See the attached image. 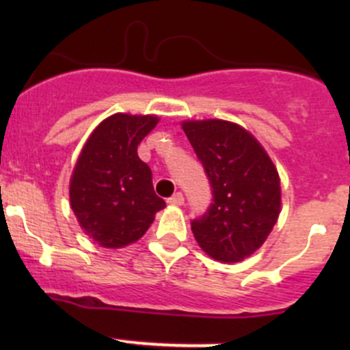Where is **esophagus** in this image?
<instances>
[{
	"mask_svg": "<svg viewBox=\"0 0 350 350\" xmlns=\"http://www.w3.org/2000/svg\"><path fill=\"white\" fill-rule=\"evenodd\" d=\"M167 203L174 204V206H181L185 203V196H183V193H174L171 198H167Z\"/></svg>",
	"mask_w": 350,
	"mask_h": 350,
	"instance_id": "esophagus-1",
	"label": "esophagus"
}]
</instances>
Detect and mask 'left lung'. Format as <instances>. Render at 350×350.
<instances>
[{
	"label": "left lung",
	"mask_w": 350,
	"mask_h": 350,
	"mask_svg": "<svg viewBox=\"0 0 350 350\" xmlns=\"http://www.w3.org/2000/svg\"><path fill=\"white\" fill-rule=\"evenodd\" d=\"M211 186L210 206L191 221L201 249L221 262H241L273 230L281 206L276 167L247 130L224 120L183 123Z\"/></svg>",
	"instance_id": "8db88e82"
}]
</instances>
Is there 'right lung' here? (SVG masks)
Instances as JSON below:
<instances>
[{"label":"right lung","mask_w":350,"mask_h":350,"mask_svg":"<svg viewBox=\"0 0 350 350\" xmlns=\"http://www.w3.org/2000/svg\"><path fill=\"white\" fill-rule=\"evenodd\" d=\"M155 116L116 115L100 123L70 178V206L81 228L101 247L139 241L165 201L154 193L152 172L137 155Z\"/></svg>","instance_id":"add662e5"}]
</instances>
